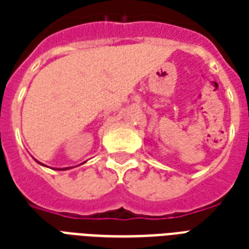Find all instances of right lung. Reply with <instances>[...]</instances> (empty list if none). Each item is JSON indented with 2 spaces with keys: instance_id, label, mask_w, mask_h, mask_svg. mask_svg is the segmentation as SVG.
<instances>
[{
  "instance_id": "add662e5",
  "label": "right lung",
  "mask_w": 249,
  "mask_h": 249,
  "mask_svg": "<svg viewBox=\"0 0 249 249\" xmlns=\"http://www.w3.org/2000/svg\"><path fill=\"white\" fill-rule=\"evenodd\" d=\"M37 163H38V164H41L40 161H37ZM42 165H44V164H42ZM64 169H68V168H64Z\"/></svg>"
}]
</instances>
